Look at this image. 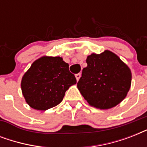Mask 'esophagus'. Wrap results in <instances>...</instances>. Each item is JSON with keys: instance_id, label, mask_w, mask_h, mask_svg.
Segmentation results:
<instances>
[{"instance_id": "34e87169", "label": "esophagus", "mask_w": 147, "mask_h": 147, "mask_svg": "<svg viewBox=\"0 0 147 147\" xmlns=\"http://www.w3.org/2000/svg\"><path fill=\"white\" fill-rule=\"evenodd\" d=\"M81 77V74L78 73V74H76V80H77V82H78V80H79V78H80Z\"/></svg>"}]
</instances>
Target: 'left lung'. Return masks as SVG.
<instances>
[{"label":"left lung","instance_id":"left-lung-1","mask_svg":"<svg viewBox=\"0 0 147 147\" xmlns=\"http://www.w3.org/2000/svg\"><path fill=\"white\" fill-rule=\"evenodd\" d=\"M86 62L77 88L88 105L107 110L120 104L131 85L132 74L127 65L109 50L92 53Z\"/></svg>","mask_w":147,"mask_h":147}]
</instances>
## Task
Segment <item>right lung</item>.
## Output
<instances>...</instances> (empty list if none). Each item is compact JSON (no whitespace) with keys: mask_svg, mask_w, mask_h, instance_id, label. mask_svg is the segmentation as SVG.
Instances as JSON below:
<instances>
[{"mask_svg":"<svg viewBox=\"0 0 147 147\" xmlns=\"http://www.w3.org/2000/svg\"><path fill=\"white\" fill-rule=\"evenodd\" d=\"M59 56L44 55L33 62L21 80L22 94L33 109L46 111L62 100L76 78Z\"/></svg>","mask_w":147,"mask_h":147,"instance_id":"add662e5","label":"right lung"}]
</instances>
